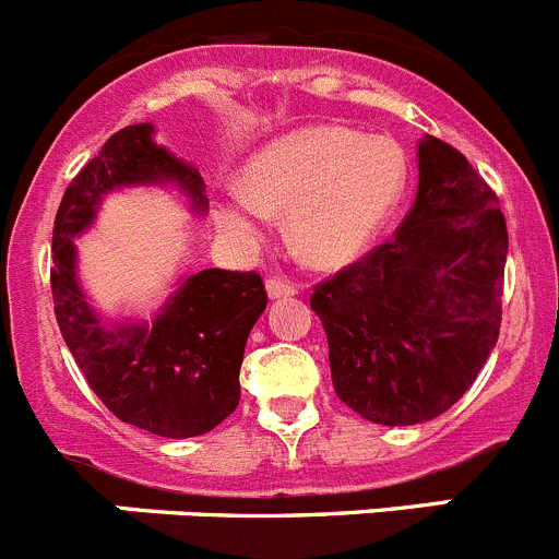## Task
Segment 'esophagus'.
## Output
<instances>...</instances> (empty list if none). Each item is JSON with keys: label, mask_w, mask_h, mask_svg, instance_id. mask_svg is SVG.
<instances>
[{"label": "esophagus", "mask_w": 559, "mask_h": 559, "mask_svg": "<svg viewBox=\"0 0 559 559\" xmlns=\"http://www.w3.org/2000/svg\"><path fill=\"white\" fill-rule=\"evenodd\" d=\"M267 295L273 297H292V295H297V284H292V281H286V278H270L267 281Z\"/></svg>", "instance_id": "34e87169"}]
</instances>
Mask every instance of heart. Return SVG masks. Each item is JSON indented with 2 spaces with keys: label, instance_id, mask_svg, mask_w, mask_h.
Here are the masks:
<instances>
[{
  "label": "heart",
  "instance_id": "1",
  "mask_svg": "<svg viewBox=\"0 0 559 559\" xmlns=\"http://www.w3.org/2000/svg\"><path fill=\"white\" fill-rule=\"evenodd\" d=\"M408 159L389 134L306 127L264 145L242 187L217 206V223L255 242L273 215H289L292 248L317 267H338L372 242L405 190Z\"/></svg>",
  "mask_w": 559,
  "mask_h": 559
}]
</instances>
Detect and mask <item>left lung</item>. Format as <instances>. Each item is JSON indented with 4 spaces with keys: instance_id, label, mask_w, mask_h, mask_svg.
<instances>
[{
    "instance_id": "obj_1",
    "label": "left lung",
    "mask_w": 559,
    "mask_h": 559,
    "mask_svg": "<svg viewBox=\"0 0 559 559\" xmlns=\"http://www.w3.org/2000/svg\"><path fill=\"white\" fill-rule=\"evenodd\" d=\"M394 237L314 286L338 400L364 419H436L466 394L502 325L508 226L466 156L427 134Z\"/></svg>"
}]
</instances>
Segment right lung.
Instances as JSON below:
<instances>
[{
    "mask_svg": "<svg viewBox=\"0 0 559 559\" xmlns=\"http://www.w3.org/2000/svg\"><path fill=\"white\" fill-rule=\"evenodd\" d=\"M151 134V123L115 132L68 185L51 231V297L62 338L96 397L127 425L192 438L239 405L245 342L267 309V292L259 273L201 270L148 325H109L87 306L76 281L74 237L91 226L109 190L174 181L192 209L209 206L201 174Z\"/></svg>",
    "mask_w": 559,
    "mask_h": 559,
    "instance_id": "right-lung-1",
    "label": "right lung"
}]
</instances>
